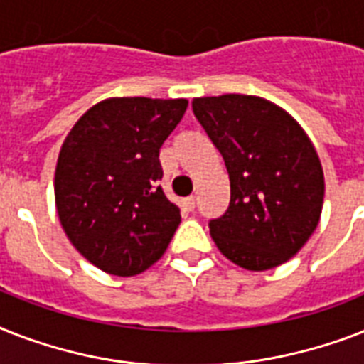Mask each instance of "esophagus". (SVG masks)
Masks as SVG:
<instances>
[{
	"label": "esophagus",
	"mask_w": 364,
	"mask_h": 364,
	"mask_svg": "<svg viewBox=\"0 0 364 364\" xmlns=\"http://www.w3.org/2000/svg\"><path fill=\"white\" fill-rule=\"evenodd\" d=\"M183 208L188 211H193L194 208H196V198H194V196H188V198L183 200Z\"/></svg>",
	"instance_id": "34e87169"
}]
</instances>
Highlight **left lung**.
<instances>
[{
  "label": "left lung",
  "instance_id": "8db88e82",
  "mask_svg": "<svg viewBox=\"0 0 364 364\" xmlns=\"http://www.w3.org/2000/svg\"><path fill=\"white\" fill-rule=\"evenodd\" d=\"M193 111L230 179V204L210 221L211 238L245 270L283 264L321 217L325 179L310 137L282 107L257 96L194 98Z\"/></svg>",
  "mask_w": 364,
  "mask_h": 364
}]
</instances>
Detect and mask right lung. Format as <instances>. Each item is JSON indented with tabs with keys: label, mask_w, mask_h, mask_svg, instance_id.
I'll use <instances>...</instances> for the list:
<instances>
[{
	"label": "right lung",
	"mask_w": 364,
	"mask_h": 364,
	"mask_svg": "<svg viewBox=\"0 0 364 364\" xmlns=\"http://www.w3.org/2000/svg\"><path fill=\"white\" fill-rule=\"evenodd\" d=\"M187 100L109 98L75 122L60 149L54 196L65 236L113 276H136L164 255L181 215L159 181V153Z\"/></svg>",
	"instance_id": "right-lung-1"
}]
</instances>
